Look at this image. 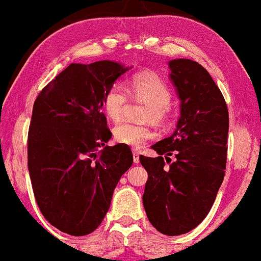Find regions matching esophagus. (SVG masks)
Masks as SVG:
<instances>
[{"label":"esophagus","instance_id":"1","mask_svg":"<svg viewBox=\"0 0 261 261\" xmlns=\"http://www.w3.org/2000/svg\"><path fill=\"white\" fill-rule=\"evenodd\" d=\"M133 154H134V163H135V164H139V163H140V153L137 152L136 149H134Z\"/></svg>","mask_w":261,"mask_h":261}]
</instances>
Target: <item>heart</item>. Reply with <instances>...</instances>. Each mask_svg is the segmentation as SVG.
<instances>
[{
  "label": "heart",
  "instance_id": "1",
  "mask_svg": "<svg viewBox=\"0 0 261 261\" xmlns=\"http://www.w3.org/2000/svg\"><path fill=\"white\" fill-rule=\"evenodd\" d=\"M126 89L134 98L149 105L146 120L154 124H163L168 119L169 107L171 105V91L158 75L146 73L137 75L128 81ZM127 91L121 84H114L107 91L103 98V109L107 117L113 121H119L124 115L128 103ZM154 133L149 126L135 125L124 121L113 128V137L118 143L126 144L133 148H140L147 141L153 139Z\"/></svg>",
  "mask_w": 261,
  "mask_h": 261
}]
</instances>
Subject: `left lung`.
Here are the masks:
<instances>
[{"mask_svg":"<svg viewBox=\"0 0 261 261\" xmlns=\"http://www.w3.org/2000/svg\"><path fill=\"white\" fill-rule=\"evenodd\" d=\"M169 68L181 100L180 118L174 134L152 146L159 155H140V162L148 172L142 197L147 218L162 233L178 236L204 220L224 180L228 111L199 63L172 59Z\"/></svg>","mask_w":261,"mask_h":261,"instance_id":"8db88e82","label":"left lung"}]
</instances>
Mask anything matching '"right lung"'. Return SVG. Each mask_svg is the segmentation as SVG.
<instances>
[{
    "label": "right lung",
    "instance_id": "obj_1",
    "mask_svg": "<svg viewBox=\"0 0 261 261\" xmlns=\"http://www.w3.org/2000/svg\"><path fill=\"white\" fill-rule=\"evenodd\" d=\"M128 69L120 63H71L34 103L28 168L36 203L49 224L71 236L93 232L105 218L130 147L106 146L112 133L103 98Z\"/></svg>",
    "mask_w": 261,
    "mask_h": 261
}]
</instances>
